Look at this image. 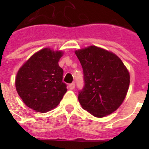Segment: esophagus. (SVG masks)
Listing matches in <instances>:
<instances>
[{"label":"esophagus","mask_w":149,"mask_h":149,"mask_svg":"<svg viewBox=\"0 0 149 149\" xmlns=\"http://www.w3.org/2000/svg\"><path fill=\"white\" fill-rule=\"evenodd\" d=\"M68 86H69V89H74V88H75V83L74 82L72 83V84H70L69 85H68Z\"/></svg>","instance_id":"34e87169"}]
</instances>
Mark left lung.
<instances>
[{
	"instance_id": "8db88e82",
	"label": "left lung",
	"mask_w": 149,
	"mask_h": 149,
	"mask_svg": "<svg viewBox=\"0 0 149 149\" xmlns=\"http://www.w3.org/2000/svg\"><path fill=\"white\" fill-rule=\"evenodd\" d=\"M84 71V86L78 93L84 110L101 118L122 104L130 84L129 72L116 54L96 46L75 52Z\"/></svg>"
}]
</instances>
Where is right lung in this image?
Listing matches in <instances>:
<instances>
[{
  "label": "right lung",
  "mask_w": 149,
  "mask_h": 149,
  "mask_svg": "<svg viewBox=\"0 0 149 149\" xmlns=\"http://www.w3.org/2000/svg\"><path fill=\"white\" fill-rule=\"evenodd\" d=\"M62 55L61 51L44 48L33 55L18 72L17 92L24 103L35 111L52 110L66 93L63 70L58 64Z\"/></svg>",
  "instance_id": "obj_1"
}]
</instances>
